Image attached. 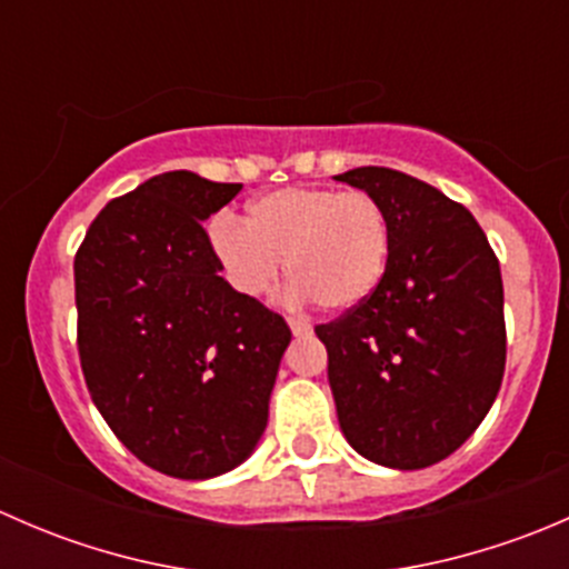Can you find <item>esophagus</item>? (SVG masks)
<instances>
[{"instance_id": "1", "label": "esophagus", "mask_w": 569, "mask_h": 569, "mask_svg": "<svg viewBox=\"0 0 569 569\" xmlns=\"http://www.w3.org/2000/svg\"><path fill=\"white\" fill-rule=\"evenodd\" d=\"M289 327H291V332H295V336H311V332H313V327L308 325L306 319H295V317H291L289 319Z\"/></svg>"}]
</instances>
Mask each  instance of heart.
I'll return each mask as SVG.
<instances>
[{"instance_id": "obj_1", "label": "heart", "mask_w": 569, "mask_h": 569, "mask_svg": "<svg viewBox=\"0 0 569 569\" xmlns=\"http://www.w3.org/2000/svg\"><path fill=\"white\" fill-rule=\"evenodd\" d=\"M211 248L233 289L250 300L272 291L286 258L297 300L347 313L369 302L386 280L393 231L375 194L286 187L252 200L244 228L220 217L211 228Z\"/></svg>"}]
</instances>
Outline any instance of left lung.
Masks as SVG:
<instances>
[{"mask_svg":"<svg viewBox=\"0 0 569 569\" xmlns=\"http://www.w3.org/2000/svg\"><path fill=\"white\" fill-rule=\"evenodd\" d=\"M336 181L375 194L393 231L371 300L317 327L338 423L366 460L427 468L476 432L501 388V267L473 214L440 189L391 168Z\"/></svg>","mask_w":569,"mask_h":569,"instance_id":"8db88e82","label":"left lung"}]
</instances>
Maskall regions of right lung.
I'll list each match as a JSON object with an SVG mask.
<instances>
[{"mask_svg": "<svg viewBox=\"0 0 569 569\" xmlns=\"http://www.w3.org/2000/svg\"><path fill=\"white\" fill-rule=\"evenodd\" d=\"M242 183L189 170L109 200L73 258L84 382L120 443L176 479H211L261 440L283 317L220 278L203 220Z\"/></svg>", "mask_w": 569, "mask_h": 569, "instance_id": "obj_1", "label": "right lung"}]
</instances>
